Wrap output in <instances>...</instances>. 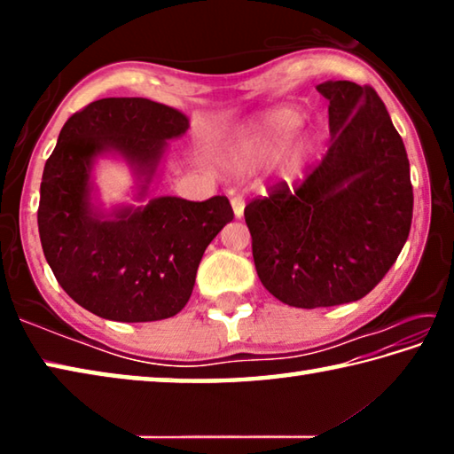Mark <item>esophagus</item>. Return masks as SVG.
<instances>
[{
	"instance_id": "obj_1",
	"label": "esophagus",
	"mask_w": 454,
	"mask_h": 454,
	"mask_svg": "<svg viewBox=\"0 0 454 454\" xmlns=\"http://www.w3.org/2000/svg\"><path fill=\"white\" fill-rule=\"evenodd\" d=\"M244 200L240 196H234L232 198V210H234V216L236 218H242L244 216Z\"/></svg>"
}]
</instances>
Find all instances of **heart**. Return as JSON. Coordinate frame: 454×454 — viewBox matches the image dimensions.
Listing matches in <instances>:
<instances>
[{
  "mask_svg": "<svg viewBox=\"0 0 454 454\" xmlns=\"http://www.w3.org/2000/svg\"><path fill=\"white\" fill-rule=\"evenodd\" d=\"M304 114L296 107H276L266 112L248 132L230 145L228 164L234 172H248L262 166L278 153L290 136L302 126ZM318 148V140L310 134L301 136L286 153L288 176L301 174Z\"/></svg>",
  "mask_w": 454,
  "mask_h": 454,
  "instance_id": "b5f03b06",
  "label": "heart"
}]
</instances>
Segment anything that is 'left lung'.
<instances>
[{
    "label": "left lung",
    "mask_w": 454,
    "mask_h": 454,
    "mask_svg": "<svg viewBox=\"0 0 454 454\" xmlns=\"http://www.w3.org/2000/svg\"><path fill=\"white\" fill-rule=\"evenodd\" d=\"M317 90L330 102L326 156L298 188L282 184L244 208L260 282L296 309L366 296L412 222L409 158L379 94L347 80Z\"/></svg>",
    "instance_id": "obj_1"
}]
</instances>
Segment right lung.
Returning <instances> with one entry per match:
<instances>
[{
	"instance_id": "add662e5",
	"label": "right lung",
	"mask_w": 454,
	"mask_h": 454,
	"mask_svg": "<svg viewBox=\"0 0 454 454\" xmlns=\"http://www.w3.org/2000/svg\"><path fill=\"white\" fill-rule=\"evenodd\" d=\"M188 128L182 112L145 98L98 99L61 128L43 168L37 228L59 286L99 318L176 317L190 301L204 250L234 218L226 196L190 202L150 194L168 142ZM102 155L133 170L144 205L101 208L93 164Z\"/></svg>"
}]
</instances>
